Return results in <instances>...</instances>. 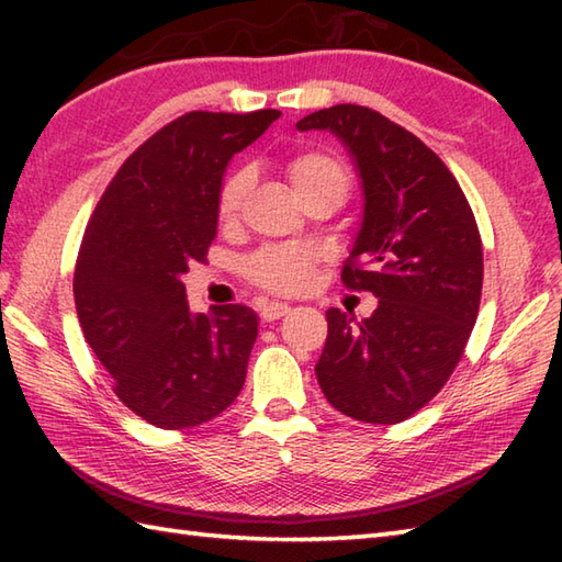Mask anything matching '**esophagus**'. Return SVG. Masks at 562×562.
I'll return each mask as SVG.
<instances>
[{
    "label": "esophagus",
    "mask_w": 562,
    "mask_h": 562,
    "mask_svg": "<svg viewBox=\"0 0 562 562\" xmlns=\"http://www.w3.org/2000/svg\"><path fill=\"white\" fill-rule=\"evenodd\" d=\"M258 314H260L262 321H278V318L290 314V306L282 304V302H262L260 308H258Z\"/></svg>",
    "instance_id": "esophagus-1"
}]
</instances>
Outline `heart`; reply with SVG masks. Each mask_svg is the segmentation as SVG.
<instances>
[{"label": "heart", "mask_w": 562, "mask_h": 562, "mask_svg": "<svg viewBox=\"0 0 562 562\" xmlns=\"http://www.w3.org/2000/svg\"><path fill=\"white\" fill-rule=\"evenodd\" d=\"M290 181L294 193L300 200L324 193L348 195L350 188V171L338 157L328 151H304L294 157L288 166ZM254 183V171L248 166H241L234 173L226 176L217 198V214L222 224H232L238 217V210L244 205V198ZM318 266V254L312 246L304 244H280L266 246L258 254L246 260V272L258 288L274 292V294H302L314 284Z\"/></svg>", "instance_id": "1"}]
</instances>
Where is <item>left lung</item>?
Instances as JSON below:
<instances>
[{
	"mask_svg": "<svg viewBox=\"0 0 562 562\" xmlns=\"http://www.w3.org/2000/svg\"><path fill=\"white\" fill-rule=\"evenodd\" d=\"M296 130H328L352 157L362 224L340 278L379 300L362 321L328 308L318 386L355 420L396 425L437 396L469 342L483 290L479 224L445 161L381 113L340 103Z\"/></svg>",
	"mask_w": 562,
	"mask_h": 562,
	"instance_id": "8db88e82",
	"label": "left lung"
}]
</instances>
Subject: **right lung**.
Returning <instances> with one entry per match:
<instances>
[{"label":"right lung","instance_id":"right-lung-1","mask_svg":"<svg viewBox=\"0 0 562 562\" xmlns=\"http://www.w3.org/2000/svg\"><path fill=\"white\" fill-rule=\"evenodd\" d=\"M280 111H193L130 154L105 188L75 268L77 316L113 391L142 420L195 427L236 401L258 316L244 304L193 314L183 274L217 236L226 164Z\"/></svg>","mask_w":562,"mask_h":562}]
</instances>
